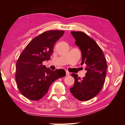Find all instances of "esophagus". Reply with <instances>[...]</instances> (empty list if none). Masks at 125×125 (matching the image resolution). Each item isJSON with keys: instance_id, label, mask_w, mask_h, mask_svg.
Segmentation results:
<instances>
[{"instance_id": "1", "label": "esophagus", "mask_w": 125, "mask_h": 125, "mask_svg": "<svg viewBox=\"0 0 125 125\" xmlns=\"http://www.w3.org/2000/svg\"><path fill=\"white\" fill-rule=\"evenodd\" d=\"M66 75H69L70 74V73L69 71H66Z\"/></svg>"}]
</instances>
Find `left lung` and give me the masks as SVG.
I'll return each instance as SVG.
<instances>
[{
  "label": "left lung",
  "mask_w": 125,
  "mask_h": 125,
  "mask_svg": "<svg viewBox=\"0 0 125 125\" xmlns=\"http://www.w3.org/2000/svg\"><path fill=\"white\" fill-rule=\"evenodd\" d=\"M71 33L81 51V65L86 64L87 73L82 79L77 74H71L75 81L70 91L78 100L88 101L97 95L103 88L107 68L106 60L102 49L89 36L82 32Z\"/></svg>",
  "instance_id": "left-lung-1"
}]
</instances>
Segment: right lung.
<instances>
[{"mask_svg":"<svg viewBox=\"0 0 125 125\" xmlns=\"http://www.w3.org/2000/svg\"><path fill=\"white\" fill-rule=\"evenodd\" d=\"M64 34L63 31H47L34 38L19 57L16 64V80L18 89L27 99L38 101L48 91L54 81L65 76L63 69L55 71L43 66L50 59L55 43Z\"/></svg>","mask_w":125,"mask_h":125,"instance_id":"1","label":"right lung"}]
</instances>
